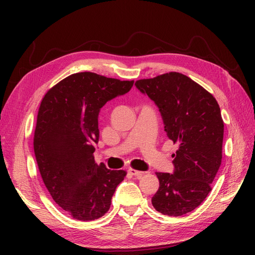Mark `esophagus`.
Masks as SVG:
<instances>
[{
  "label": "esophagus",
  "instance_id": "1",
  "mask_svg": "<svg viewBox=\"0 0 255 255\" xmlns=\"http://www.w3.org/2000/svg\"><path fill=\"white\" fill-rule=\"evenodd\" d=\"M128 173H129L130 175H135V176H140V175L143 174L142 171H138V170H135V169H129Z\"/></svg>",
  "mask_w": 255,
  "mask_h": 255
}]
</instances>
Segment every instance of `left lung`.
<instances>
[{
	"label": "left lung",
	"mask_w": 255,
	"mask_h": 255,
	"mask_svg": "<svg viewBox=\"0 0 255 255\" xmlns=\"http://www.w3.org/2000/svg\"><path fill=\"white\" fill-rule=\"evenodd\" d=\"M159 109L169 139L177 144L174 172H156L159 188L152 198L163 215L194 211L212 190L222 158L223 120L216 99L201 85L179 72L136 81Z\"/></svg>",
	"instance_id": "obj_1"
}]
</instances>
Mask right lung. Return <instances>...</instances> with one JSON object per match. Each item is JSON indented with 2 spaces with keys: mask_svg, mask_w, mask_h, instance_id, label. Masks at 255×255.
Returning a JSON list of instances; mask_svg holds the SVG:
<instances>
[{
  "mask_svg": "<svg viewBox=\"0 0 255 255\" xmlns=\"http://www.w3.org/2000/svg\"><path fill=\"white\" fill-rule=\"evenodd\" d=\"M133 84L79 72L48 90L40 103L34 133L38 169L54 201L76 220H95L109 212L116 187L127 175L97 165L94 152L100 110Z\"/></svg>",
  "mask_w": 255,
  "mask_h": 255,
  "instance_id": "add662e5",
  "label": "right lung"
}]
</instances>
